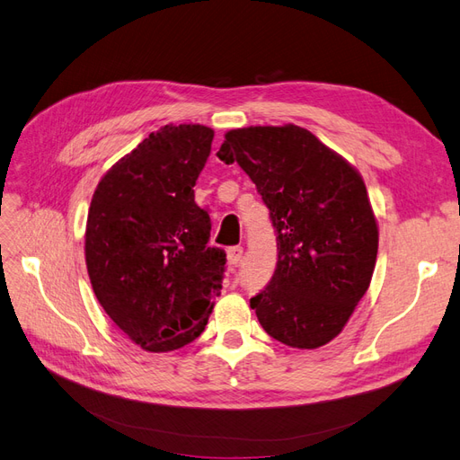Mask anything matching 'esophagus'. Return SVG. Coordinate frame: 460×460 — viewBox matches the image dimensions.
<instances>
[{"mask_svg": "<svg viewBox=\"0 0 460 460\" xmlns=\"http://www.w3.org/2000/svg\"><path fill=\"white\" fill-rule=\"evenodd\" d=\"M242 257H243V247H240V245L230 247L228 252H226V259H228L230 267H235V264L242 261Z\"/></svg>", "mask_w": 460, "mask_h": 460, "instance_id": "obj_1", "label": "esophagus"}]
</instances>
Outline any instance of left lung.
<instances>
[{"label": "left lung", "instance_id": "left-lung-1", "mask_svg": "<svg viewBox=\"0 0 460 460\" xmlns=\"http://www.w3.org/2000/svg\"><path fill=\"white\" fill-rule=\"evenodd\" d=\"M217 155L253 180L276 230V270L249 301L261 326L297 349L326 345L367 294L378 255L363 176L296 124L230 130Z\"/></svg>", "mask_w": 460, "mask_h": 460}]
</instances>
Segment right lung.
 Listing matches in <instances>:
<instances>
[{"instance_id":"add662e5","label":"right lung","mask_w":460,"mask_h":460,"mask_svg":"<svg viewBox=\"0 0 460 460\" xmlns=\"http://www.w3.org/2000/svg\"><path fill=\"white\" fill-rule=\"evenodd\" d=\"M215 132L166 124L97 184L86 222V267L111 320L151 353L174 351L205 330L226 253L208 247L211 218L193 186Z\"/></svg>"}]
</instances>
